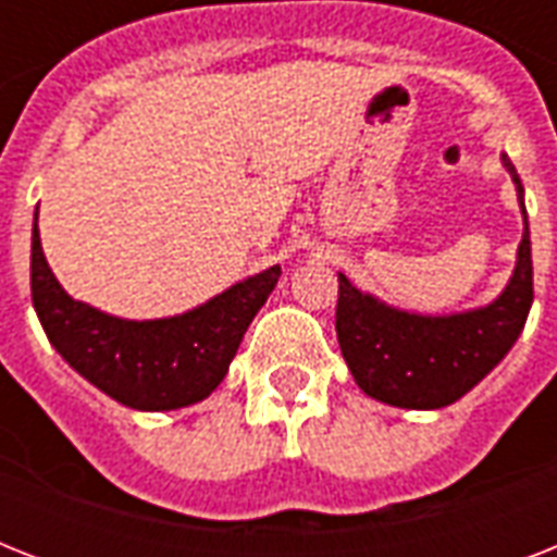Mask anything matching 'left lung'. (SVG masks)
<instances>
[{
	"label": "left lung",
	"instance_id": "left-lung-1",
	"mask_svg": "<svg viewBox=\"0 0 557 557\" xmlns=\"http://www.w3.org/2000/svg\"><path fill=\"white\" fill-rule=\"evenodd\" d=\"M503 168L518 185L523 239L509 286L494 304L474 312L424 318L398 312L379 304L375 297L361 295L344 274H338V344L367 396L410 410L454 405L515 347L527 326L535 288L523 185L509 156H503Z\"/></svg>",
	"mask_w": 557,
	"mask_h": 557
}]
</instances>
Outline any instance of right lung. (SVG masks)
Returning <instances> with one entry per match:
<instances>
[{"label": "right lung", "mask_w": 557, "mask_h": 557, "mask_svg": "<svg viewBox=\"0 0 557 557\" xmlns=\"http://www.w3.org/2000/svg\"><path fill=\"white\" fill-rule=\"evenodd\" d=\"M277 277L271 265L178 318L121 321L65 295L48 269L34 213L30 297L48 341L83 379L135 410H176L210 396Z\"/></svg>", "instance_id": "add662e5"}]
</instances>
